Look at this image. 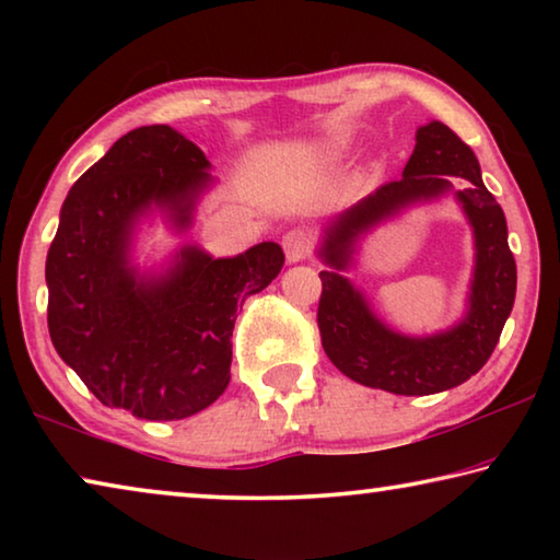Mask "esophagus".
<instances>
[{"mask_svg": "<svg viewBox=\"0 0 560 560\" xmlns=\"http://www.w3.org/2000/svg\"><path fill=\"white\" fill-rule=\"evenodd\" d=\"M283 246V254H287V261L289 264H299L308 257L311 252V236L303 232V230H291L283 234L281 240Z\"/></svg>", "mask_w": 560, "mask_h": 560, "instance_id": "obj_1", "label": "esophagus"}]
</instances>
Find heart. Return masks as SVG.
Here are the masks:
<instances>
[{"label": "heart", "instance_id": "1", "mask_svg": "<svg viewBox=\"0 0 560 560\" xmlns=\"http://www.w3.org/2000/svg\"><path fill=\"white\" fill-rule=\"evenodd\" d=\"M328 153H330V155H338V153H340V145H338V143H336V145H330V148H328Z\"/></svg>", "mask_w": 560, "mask_h": 560}]
</instances>
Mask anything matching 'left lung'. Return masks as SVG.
I'll list each match as a JSON object with an SVG mask.
<instances>
[{
	"label": "left lung",
	"instance_id": "obj_1",
	"mask_svg": "<svg viewBox=\"0 0 560 560\" xmlns=\"http://www.w3.org/2000/svg\"><path fill=\"white\" fill-rule=\"evenodd\" d=\"M450 176L468 179L454 190ZM452 191L475 236V271L468 311L457 325L432 337H405L377 319L345 271L354 266L359 242L375 225ZM506 217L485 187L479 160L457 132L430 120L415 132V150L402 177L324 226L318 259L326 271L318 301L320 343L340 373L365 387L395 395H434L457 387L479 373L499 343L501 328L514 308L516 261L509 249Z\"/></svg>",
	"mask_w": 560,
	"mask_h": 560
}]
</instances>
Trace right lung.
I'll return each mask as SVG.
<instances>
[{
    "instance_id": "right-lung-1",
    "label": "right lung",
    "mask_w": 560,
    "mask_h": 560,
    "mask_svg": "<svg viewBox=\"0 0 560 560\" xmlns=\"http://www.w3.org/2000/svg\"><path fill=\"white\" fill-rule=\"evenodd\" d=\"M210 170L175 128L126 132L73 183L46 257L56 353L103 405L140 420H183L226 390L236 311L283 267L277 242L226 259L183 244L160 269L138 267L140 224L160 214L187 232Z\"/></svg>"
}]
</instances>
